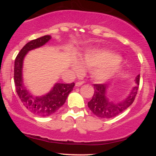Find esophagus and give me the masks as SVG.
<instances>
[{
    "instance_id": "obj_1",
    "label": "esophagus",
    "mask_w": 156,
    "mask_h": 156,
    "mask_svg": "<svg viewBox=\"0 0 156 156\" xmlns=\"http://www.w3.org/2000/svg\"><path fill=\"white\" fill-rule=\"evenodd\" d=\"M83 83V82L82 81H78V82H76V87H80V86L82 85V84Z\"/></svg>"
}]
</instances>
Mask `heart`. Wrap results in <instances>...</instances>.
<instances>
[{"label":"heart","mask_w":156,"mask_h":156,"mask_svg":"<svg viewBox=\"0 0 156 156\" xmlns=\"http://www.w3.org/2000/svg\"><path fill=\"white\" fill-rule=\"evenodd\" d=\"M121 58L115 53L101 49H89L83 53L80 62L74 59L72 68L76 73L83 71V64L91 69V76L98 81H105L117 74L119 68L117 66Z\"/></svg>","instance_id":"1"}]
</instances>
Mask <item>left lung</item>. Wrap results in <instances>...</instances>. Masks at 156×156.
<instances>
[{
	"mask_svg": "<svg viewBox=\"0 0 156 156\" xmlns=\"http://www.w3.org/2000/svg\"><path fill=\"white\" fill-rule=\"evenodd\" d=\"M140 80V75L136 78L137 86L132 89L129 95L122 101L113 103L109 101L106 97V91L108 86L105 83L94 84V93L92 100L88 102V107L93 114L101 118H112L124 112L133 103L138 92Z\"/></svg>",
	"mask_w": 156,
	"mask_h": 156,
	"instance_id": "left-lung-1",
	"label": "left lung"
}]
</instances>
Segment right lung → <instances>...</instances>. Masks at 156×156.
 <instances>
[{
    "label": "right lung",
    "mask_w": 156,
    "mask_h": 156,
    "mask_svg": "<svg viewBox=\"0 0 156 156\" xmlns=\"http://www.w3.org/2000/svg\"><path fill=\"white\" fill-rule=\"evenodd\" d=\"M51 39V36L45 35L30 41L20 50L15 61L14 80L17 95L25 107L39 117H48L56 112L64 104L75 86L74 83H56L48 94L39 97L34 96L25 87L23 80L24 57L28 51L44 45Z\"/></svg>",
    "instance_id": "1"
}]
</instances>
